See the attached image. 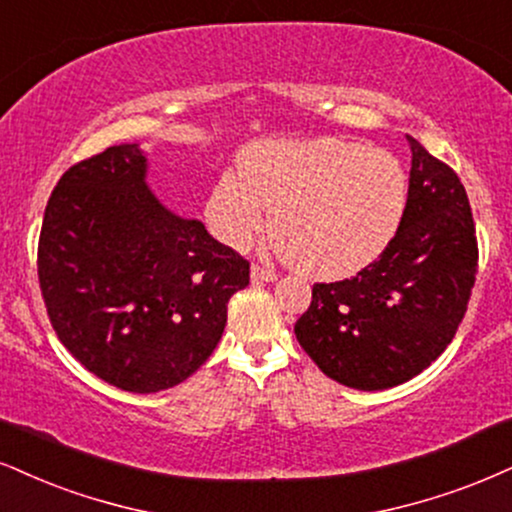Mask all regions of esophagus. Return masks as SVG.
I'll use <instances>...</instances> for the list:
<instances>
[{"instance_id": "obj_1", "label": "esophagus", "mask_w": 512, "mask_h": 512, "mask_svg": "<svg viewBox=\"0 0 512 512\" xmlns=\"http://www.w3.org/2000/svg\"><path fill=\"white\" fill-rule=\"evenodd\" d=\"M251 280H254V282H275L277 275L273 273V270H268V268L254 266V268H251Z\"/></svg>"}]
</instances>
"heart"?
<instances>
[{"label":"heart","mask_w":512,"mask_h":512,"mask_svg":"<svg viewBox=\"0 0 512 512\" xmlns=\"http://www.w3.org/2000/svg\"><path fill=\"white\" fill-rule=\"evenodd\" d=\"M408 175L387 149L337 137L246 147L237 175L211 189L206 218L225 244L246 249L266 227L306 275L346 277L370 266L399 230Z\"/></svg>","instance_id":"heart-1"}]
</instances>
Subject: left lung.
Masks as SVG:
<instances>
[{
  "mask_svg": "<svg viewBox=\"0 0 512 512\" xmlns=\"http://www.w3.org/2000/svg\"><path fill=\"white\" fill-rule=\"evenodd\" d=\"M413 151L401 225L377 261L351 280L313 285L296 320L301 349L327 377L380 391L420 375L451 344L477 275V237L458 175Z\"/></svg>",
  "mask_w": 512,
  "mask_h": 512,
  "instance_id": "8db88e82",
  "label": "left lung"
}]
</instances>
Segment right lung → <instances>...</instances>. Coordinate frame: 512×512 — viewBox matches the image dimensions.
<instances>
[{
  "label": "right lung",
  "instance_id": "1",
  "mask_svg": "<svg viewBox=\"0 0 512 512\" xmlns=\"http://www.w3.org/2000/svg\"><path fill=\"white\" fill-rule=\"evenodd\" d=\"M37 277L61 344L135 394L185 382L216 349L249 261L180 218L147 185L140 144L61 175L44 208Z\"/></svg>",
  "mask_w": 512,
  "mask_h": 512
}]
</instances>
